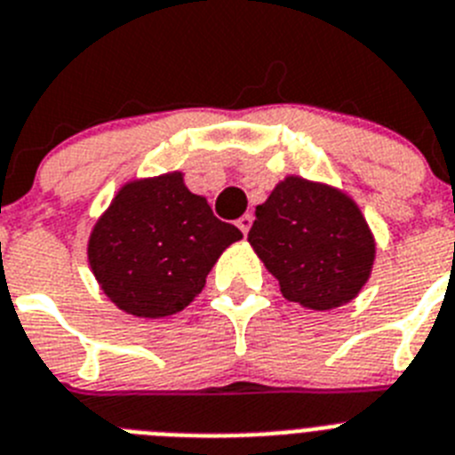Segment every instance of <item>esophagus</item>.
Returning a JSON list of instances; mask_svg holds the SVG:
<instances>
[{
	"label": "esophagus",
	"instance_id": "34e87169",
	"mask_svg": "<svg viewBox=\"0 0 455 455\" xmlns=\"http://www.w3.org/2000/svg\"><path fill=\"white\" fill-rule=\"evenodd\" d=\"M251 222H254V217H251L250 212H247V215L240 217V220H238V222H235V224H238L240 231H243L244 235H247V233H250V228H251Z\"/></svg>",
	"mask_w": 455,
	"mask_h": 455
}]
</instances>
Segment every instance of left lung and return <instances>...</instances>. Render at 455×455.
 Masks as SVG:
<instances>
[{
	"instance_id": "obj_1",
	"label": "left lung",
	"mask_w": 455,
	"mask_h": 455,
	"mask_svg": "<svg viewBox=\"0 0 455 455\" xmlns=\"http://www.w3.org/2000/svg\"><path fill=\"white\" fill-rule=\"evenodd\" d=\"M288 302L331 311L355 299L373 272L375 238L350 195L286 176L256 205L247 235Z\"/></svg>"
}]
</instances>
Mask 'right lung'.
Instances as JSON below:
<instances>
[{
  "label": "right lung",
  "mask_w": 455,
  "mask_h": 455,
  "mask_svg": "<svg viewBox=\"0 0 455 455\" xmlns=\"http://www.w3.org/2000/svg\"><path fill=\"white\" fill-rule=\"evenodd\" d=\"M243 233L192 195L183 172L121 185L91 228L86 256L102 293L137 318L183 311L205 276Z\"/></svg>",
  "instance_id": "obj_1"
}]
</instances>
